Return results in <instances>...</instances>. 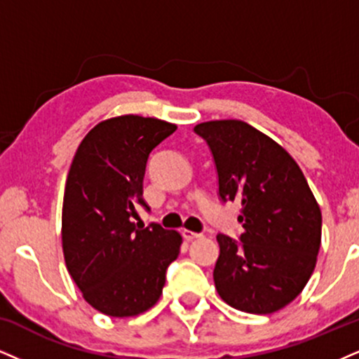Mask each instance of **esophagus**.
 I'll use <instances>...</instances> for the list:
<instances>
[{
	"label": "esophagus",
	"mask_w": 359,
	"mask_h": 359,
	"mask_svg": "<svg viewBox=\"0 0 359 359\" xmlns=\"http://www.w3.org/2000/svg\"><path fill=\"white\" fill-rule=\"evenodd\" d=\"M181 234H183V238L187 241H193V240H196V238H201L203 234H200V233H194V231H189V229H183V231H181Z\"/></svg>",
	"instance_id": "esophagus-1"
}]
</instances>
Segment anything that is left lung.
<instances>
[{
  "mask_svg": "<svg viewBox=\"0 0 359 359\" xmlns=\"http://www.w3.org/2000/svg\"><path fill=\"white\" fill-rule=\"evenodd\" d=\"M210 146L219 198L238 200L241 241L218 234V294L253 315L285 308L303 291L321 246V210L298 163L276 141L240 119L194 126Z\"/></svg>",
  "mask_w": 359,
  "mask_h": 359,
  "instance_id": "obj_1",
  "label": "left lung"
}]
</instances>
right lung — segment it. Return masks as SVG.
I'll use <instances>...</instances> for the list:
<instances>
[{
	"label": "right lung",
	"mask_w": 359,
	"mask_h": 359,
	"mask_svg": "<svg viewBox=\"0 0 359 359\" xmlns=\"http://www.w3.org/2000/svg\"><path fill=\"white\" fill-rule=\"evenodd\" d=\"M176 125L138 114L104 119L79 143L66 178L61 241L65 263L88 304L113 318L138 316L158 303L166 268L183 238L131 221L143 200L149 153Z\"/></svg>",
	"instance_id": "add662e5"
}]
</instances>
